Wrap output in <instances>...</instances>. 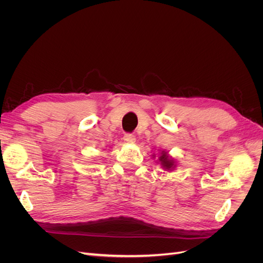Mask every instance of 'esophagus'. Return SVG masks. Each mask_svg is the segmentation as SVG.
<instances>
[{"instance_id": "esophagus-1", "label": "esophagus", "mask_w": 263, "mask_h": 263, "mask_svg": "<svg viewBox=\"0 0 263 263\" xmlns=\"http://www.w3.org/2000/svg\"><path fill=\"white\" fill-rule=\"evenodd\" d=\"M123 139L126 144H135V141H136V138L132 134H126Z\"/></svg>"}]
</instances>
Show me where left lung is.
<instances>
[{
  "label": "left lung",
  "mask_w": 263,
  "mask_h": 263,
  "mask_svg": "<svg viewBox=\"0 0 263 263\" xmlns=\"http://www.w3.org/2000/svg\"><path fill=\"white\" fill-rule=\"evenodd\" d=\"M153 156L154 158L156 157L155 154ZM157 161L165 171H173L177 168V161L174 160V159L168 154V151L165 150H160V156H159Z\"/></svg>",
  "instance_id": "8db88e82"
}]
</instances>
